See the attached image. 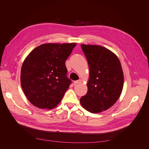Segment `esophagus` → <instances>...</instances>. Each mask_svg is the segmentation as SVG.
Instances as JSON below:
<instances>
[{"label":"esophagus","mask_w":149,"mask_h":149,"mask_svg":"<svg viewBox=\"0 0 149 149\" xmlns=\"http://www.w3.org/2000/svg\"><path fill=\"white\" fill-rule=\"evenodd\" d=\"M80 83H81V80H77V81H74V84L76 85V84H78Z\"/></svg>","instance_id":"esophagus-1"}]
</instances>
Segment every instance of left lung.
Wrapping results in <instances>:
<instances>
[{
	"mask_svg": "<svg viewBox=\"0 0 149 149\" xmlns=\"http://www.w3.org/2000/svg\"><path fill=\"white\" fill-rule=\"evenodd\" d=\"M89 68L88 92L80 99L81 106L98 113L113 106L120 97L124 85L120 62L114 53L100 45L81 44Z\"/></svg>",
	"mask_w": 149,
	"mask_h": 149,
	"instance_id": "obj_1",
	"label": "left lung"
}]
</instances>
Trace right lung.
Listing matches in <instances>:
<instances>
[{
	"mask_svg": "<svg viewBox=\"0 0 149 149\" xmlns=\"http://www.w3.org/2000/svg\"><path fill=\"white\" fill-rule=\"evenodd\" d=\"M76 43H45L31 51L21 69L22 89L30 103L40 109L57 106L71 81L67 77L65 61Z\"/></svg>",
	"mask_w": 149,
	"mask_h": 149,
	"instance_id": "add662e5",
	"label": "right lung"
}]
</instances>
